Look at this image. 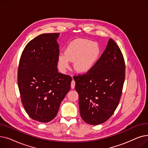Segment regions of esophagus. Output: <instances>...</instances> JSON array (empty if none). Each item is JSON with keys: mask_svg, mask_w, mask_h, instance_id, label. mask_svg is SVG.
<instances>
[{"mask_svg": "<svg viewBox=\"0 0 148 148\" xmlns=\"http://www.w3.org/2000/svg\"><path fill=\"white\" fill-rule=\"evenodd\" d=\"M75 82L74 80V79H73V80L71 82V87L72 89H74L75 88Z\"/></svg>", "mask_w": 148, "mask_h": 148, "instance_id": "esophagus-1", "label": "esophagus"}]
</instances>
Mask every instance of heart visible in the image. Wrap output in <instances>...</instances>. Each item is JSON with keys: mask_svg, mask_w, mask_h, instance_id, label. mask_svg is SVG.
<instances>
[{"mask_svg": "<svg viewBox=\"0 0 148 148\" xmlns=\"http://www.w3.org/2000/svg\"><path fill=\"white\" fill-rule=\"evenodd\" d=\"M100 54V48L97 42L83 38H77L70 42L64 53L58 56V64L62 72H65L70 66V61L74 62L77 72L86 73L93 68Z\"/></svg>", "mask_w": 148, "mask_h": 148, "instance_id": "obj_1", "label": "heart"}]
</instances>
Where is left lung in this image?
Instances as JSON below:
<instances>
[{"mask_svg": "<svg viewBox=\"0 0 148 148\" xmlns=\"http://www.w3.org/2000/svg\"><path fill=\"white\" fill-rule=\"evenodd\" d=\"M125 71L123 54L110 38L90 71L74 76L75 89L79 94L80 113L85 122L99 125L112 116L122 95Z\"/></svg>", "mask_w": 148, "mask_h": 148, "instance_id": "8db88e82", "label": "left lung"}]
</instances>
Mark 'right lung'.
<instances>
[{
    "instance_id": "1",
    "label": "right lung",
    "mask_w": 148,
    "mask_h": 148,
    "mask_svg": "<svg viewBox=\"0 0 148 148\" xmlns=\"http://www.w3.org/2000/svg\"><path fill=\"white\" fill-rule=\"evenodd\" d=\"M59 33L44 34L29 41L23 50L17 82L22 104L32 119L49 122L71 88L72 78L58 71Z\"/></svg>"
}]
</instances>
